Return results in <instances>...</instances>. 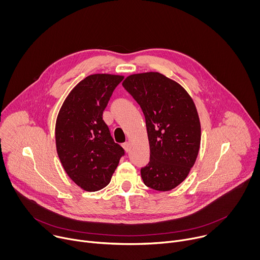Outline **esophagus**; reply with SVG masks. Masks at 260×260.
I'll list each match as a JSON object with an SVG mask.
<instances>
[{
  "mask_svg": "<svg viewBox=\"0 0 260 260\" xmlns=\"http://www.w3.org/2000/svg\"><path fill=\"white\" fill-rule=\"evenodd\" d=\"M122 147H123V149H124L126 152H128L129 149H131V144H129V142L123 143V144H122Z\"/></svg>",
  "mask_w": 260,
  "mask_h": 260,
  "instance_id": "34e87169",
  "label": "esophagus"
}]
</instances>
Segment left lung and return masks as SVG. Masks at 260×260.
<instances>
[{
	"label": "left lung",
	"instance_id": "8db88e82",
	"mask_svg": "<svg viewBox=\"0 0 260 260\" xmlns=\"http://www.w3.org/2000/svg\"><path fill=\"white\" fill-rule=\"evenodd\" d=\"M140 105L146 120L150 161L141 169L146 186L169 191L193 167L201 145L196 105L180 84L157 72L134 74L122 83Z\"/></svg>",
	"mask_w": 260,
	"mask_h": 260
}]
</instances>
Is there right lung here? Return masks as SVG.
Segmentation results:
<instances>
[{
    "label": "right lung",
    "instance_id": "right-lung-1",
    "mask_svg": "<svg viewBox=\"0 0 260 260\" xmlns=\"http://www.w3.org/2000/svg\"><path fill=\"white\" fill-rule=\"evenodd\" d=\"M122 80L119 75H90L72 89L59 110L56 151L68 176L86 191L106 187L124 155L103 120L104 110Z\"/></svg>",
    "mask_w": 260,
    "mask_h": 260
}]
</instances>
